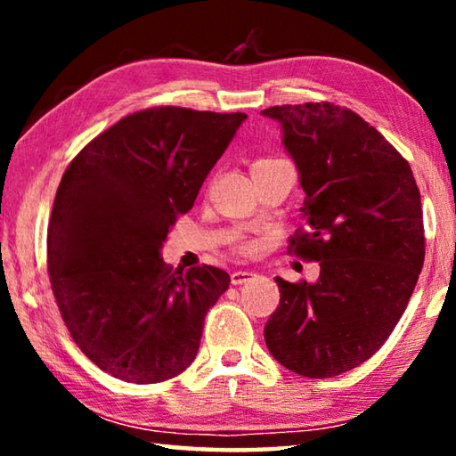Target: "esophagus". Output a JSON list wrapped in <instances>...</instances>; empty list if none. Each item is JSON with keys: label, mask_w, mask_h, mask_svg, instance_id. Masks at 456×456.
I'll use <instances>...</instances> for the list:
<instances>
[{"label": "esophagus", "mask_w": 456, "mask_h": 456, "mask_svg": "<svg viewBox=\"0 0 456 456\" xmlns=\"http://www.w3.org/2000/svg\"><path fill=\"white\" fill-rule=\"evenodd\" d=\"M253 275H256L253 272H241V269H239V272L231 273V283H233V285H243V283L249 281Z\"/></svg>", "instance_id": "34e87169"}]
</instances>
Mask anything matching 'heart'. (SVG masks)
Segmentation results:
<instances>
[{
	"label": "heart",
	"instance_id": "heart-1",
	"mask_svg": "<svg viewBox=\"0 0 456 456\" xmlns=\"http://www.w3.org/2000/svg\"><path fill=\"white\" fill-rule=\"evenodd\" d=\"M239 247H241V249H243V251H247V249H251V245H249V243H241V245H239Z\"/></svg>",
	"mask_w": 456,
	"mask_h": 456
}]
</instances>
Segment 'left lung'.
<instances>
[{
    "label": "left lung",
    "instance_id": "8db88e82",
    "mask_svg": "<svg viewBox=\"0 0 456 456\" xmlns=\"http://www.w3.org/2000/svg\"><path fill=\"white\" fill-rule=\"evenodd\" d=\"M261 114L280 122L305 192L307 231L289 239L293 253L320 261L315 283L275 277L267 350L299 376H338L374 356L403 318L424 264L420 192L403 154L348 108Z\"/></svg>",
    "mask_w": 456,
    "mask_h": 456
}]
</instances>
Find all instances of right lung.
<instances>
[{"instance_id": "add662e5", "label": "right lung", "mask_w": 456, "mask_h": 456, "mask_svg": "<svg viewBox=\"0 0 456 456\" xmlns=\"http://www.w3.org/2000/svg\"><path fill=\"white\" fill-rule=\"evenodd\" d=\"M247 114L160 106L128 114L80 151L53 199L48 272L78 348L118 380L165 382L195 360L231 277L173 273L160 249Z\"/></svg>"}]
</instances>
